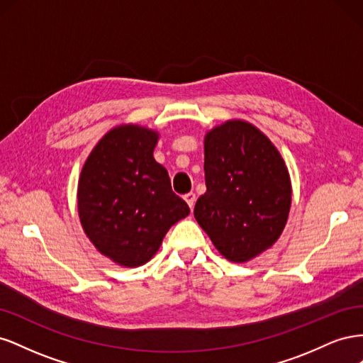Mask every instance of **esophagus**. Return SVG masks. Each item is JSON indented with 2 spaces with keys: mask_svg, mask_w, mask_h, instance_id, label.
Here are the masks:
<instances>
[{
  "mask_svg": "<svg viewBox=\"0 0 363 363\" xmlns=\"http://www.w3.org/2000/svg\"><path fill=\"white\" fill-rule=\"evenodd\" d=\"M183 199H184V201H186V203L189 204L191 211H192V208H194V204H195V194H194V192H188V194H186V195L183 196Z\"/></svg>",
  "mask_w": 363,
  "mask_h": 363,
  "instance_id": "1",
  "label": "esophagus"
}]
</instances>
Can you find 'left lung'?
Listing matches in <instances>:
<instances>
[{"label": "left lung", "mask_w": 363, "mask_h": 363, "mask_svg": "<svg viewBox=\"0 0 363 363\" xmlns=\"http://www.w3.org/2000/svg\"><path fill=\"white\" fill-rule=\"evenodd\" d=\"M207 191L196 223L221 255L247 262L280 238L291 207V180L280 152L245 121H227L204 139Z\"/></svg>", "instance_id": "1"}]
</instances>
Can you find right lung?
I'll return each instance as SVG.
<instances>
[{"mask_svg":"<svg viewBox=\"0 0 363 363\" xmlns=\"http://www.w3.org/2000/svg\"><path fill=\"white\" fill-rule=\"evenodd\" d=\"M157 138L139 125L116 127L82 169L77 199L84 233L118 265H144L171 225L189 215L168 171L152 157Z\"/></svg>","mask_w":363,"mask_h":363,"instance_id":"obj_1","label":"right lung"}]
</instances>
